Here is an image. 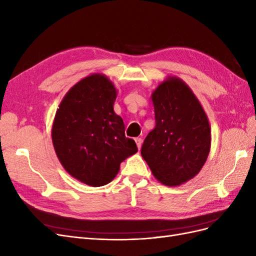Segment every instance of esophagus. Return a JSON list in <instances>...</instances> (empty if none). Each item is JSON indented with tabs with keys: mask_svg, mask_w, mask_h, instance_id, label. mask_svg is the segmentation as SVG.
I'll return each instance as SVG.
<instances>
[{
	"mask_svg": "<svg viewBox=\"0 0 256 256\" xmlns=\"http://www.w3.org/2000/svg\"><path fill=\"white\" fill-rule=\"evenodd\" d=\"M136 143L138 148L140 150L141 146H142V138H136Z\"/></svg>",
	"mask_w": 256,
	"mask_h": 256,
	"instance_id": "1",
	"label": "esophagus"
}]
</instances>
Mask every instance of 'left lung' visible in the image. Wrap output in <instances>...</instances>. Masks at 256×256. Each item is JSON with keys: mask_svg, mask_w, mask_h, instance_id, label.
<instances>
[{"mask_svg": "<svg viewBox=\"0 0 256 256\" xmlns=\"http://www.w3.org/2000/svg\"><path fill=\"white\" fill-rule=\"evenodd\" d=\"M156 126L147 134L141 154L154 176L166 186L194 177L210 150V127L202 106L178 78L162 82L152 92Z\"/></svg>", "mask_w": 256, "mask_h": 256, "instance_id": "8db88e82", "label": "left lung"}]
</instances>
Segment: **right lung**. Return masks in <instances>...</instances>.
<instances>
[{
  "label": "right lung",
  "mask_w": 256,
  "mask_h": 256,
  "mask_svg": "<svg viewBox=\"0 0 256 256\" xmlns=\"http://www.w3.org/2000/svg\"><path fill=\"white\" fill-rule=\"evenodd\" d=\"M116 90L102 74H92L69 90L56 111L52 142L62 166L92 187L109 184L127 157L138 152L113 110Z\"/></svg>",
  "instance_id": "add662e5"
}]
</instances>
